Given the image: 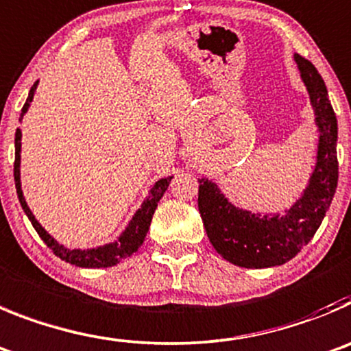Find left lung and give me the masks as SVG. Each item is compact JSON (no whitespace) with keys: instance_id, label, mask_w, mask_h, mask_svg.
Listing matches in <instances>:
<instances>
[{"instance_id":"left-lung-1","label":"left lung","mask_w":351,"mask_h":351,"mask_svg":"<svg viewBox=\"0 0 351 351\" xmlns=\"http://www.w3.org/2000/svg\"><path fill=\"white\" fill-rule=\"evenodd\" d=\"M310 94L318 149L315 170L300 200L284 214H254L231 204L214 181L198 179V210L212 247L231 265L269 268L291 261L317 233L337 188V120L326 83L313 64L294 53Z\"/></svg>"}]
</instances>
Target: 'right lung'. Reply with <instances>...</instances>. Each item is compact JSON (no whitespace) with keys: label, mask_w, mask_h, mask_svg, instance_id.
Listing matches in <instances>:
<instances>
[{"label":"right lung","mask_w":351,"mask_h":351,"mask_svg":"<svg viewBox=\"0 0 351 351\" xmlns=\"http://www.w3.org/2000/svg\"><path fill=\"white\" fill-rule=\"evenodd\" d=\"M38 82L31 86L29 90V97L25 101L24 108H22L21 112V120L24 117L25 112H27L29 106H31V101L34 97V92H36ZM21 139H22V132L21 128H17L15 132V163H14V178H15V188H17V197L19 202H21L22 208H24L25 215L29 217L31 224H33L34 230L38 231V234L41 237L45 243L51 249V252L56 254L57 257H60L62 261L69 263V265L80 266V268H109V266L118 265L120 261L130 257L132 254L137 252L139 247L143 245L144 239H146L147 230H149L151 219H153V214L158 207L160 198L163 197V193L167 191L170 184V178H163L160 181L154 182L153 188L149 189V197H146V200L143 202L139 210L136 214L132 215L130 223L128 226L125 228L123 233L118 237V240L111 243H106V245L101 247H94V249H67V247L60 245L51 234H48L45 231V228L41 226L40 223L36 221V217L33 215L31 208L27 207L24 198V193H22L21 188Z\"/></svg>","instance_id":"right-lung-1"}]
</instances>
